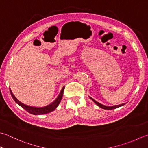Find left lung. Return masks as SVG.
<instances>
[{"instance_id":"obj_1","label":"left lung","mask_w":148,"mask_h":148,"mask_svg":"<svg viewBox=\"0 0 148 148\" xmlns=\"http://www.w3.org/2000/svg\"><path fill=\"white\" fill-rule=\"evenodd\" d=\"M90 99L94 101V102L96 104V105L98 106H99L100 108H103V109H105V110H112V109H115V108H119V107H121V106H123V105H125L126 103H123V104H121V105H115V106H105V105H102V104H101V103H98L97 101H95L94 99H92V97H90Z\"/></svg>"}]
</instances>
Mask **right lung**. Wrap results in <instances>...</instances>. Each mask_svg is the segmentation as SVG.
<instances>
[{"instance_id":"add662e5","label":"right lung","mask_w":148,"mask_h":148,"mask_svg":"<svg viewBox=\"0 0 148 148\" xmlns=\"http://www.w3.org/2000/svg\"><path fill=\"white\" fill-rule=\"evenodd\" d=\"M64 88H65V86H63V88L62 89V90L60 92V94L58 95V96L56 99H55L53 103H51L50 105L44 107H39V108L38 107H33V106H27L26 105H24V104H23L21 102H20V101L17 99L15 97H14V95L12 93V91L11 90V89H10V93H11V96L13 97V100L15 101V103L18 104V105L21 106L22 108L25 110L29 113V114H33V115H42V114H48V113H50L51 112H53L57 108V106L59 105L60 101L62 99Z\"/></svg>"}]
</instances>
